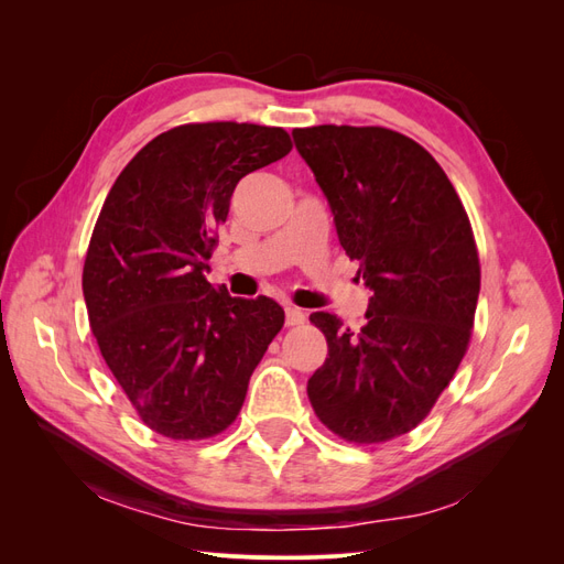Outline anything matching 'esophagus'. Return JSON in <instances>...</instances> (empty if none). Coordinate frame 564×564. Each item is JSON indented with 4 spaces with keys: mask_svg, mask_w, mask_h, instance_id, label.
<instances>
[{
    "mask_svg": "<svg viewBox=\"0 0 564 564\" xmlns=\"http://www.w3.org/2000/svg\"><path fill=\"white\" fill-rule=\"evenodd\" d=\"M305 322V313L299 308H286V324L289 327H296V324Z\"/></svg>",
    "mask_w": 564,
    "mask_h": 564,
    "instance_id": "esophagus-1",
    "label": "esophagus"
}]
</instances>
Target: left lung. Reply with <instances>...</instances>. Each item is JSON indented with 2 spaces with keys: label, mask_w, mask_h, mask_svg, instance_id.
<instances>
[{
  "label": "left lung",
  "mask_w": 564,
  "mask_h": 564,
  "mask_svg": "<svg viewBox=\"0 0 564 564\" xmlns=\"http://www.w3.org/2000/svg\"><path fill=\"white\" fill-rule=\"evenodd\" d=\"M292 135L371 292L357 332L311 315L329 357L308 398L338 437L386 442L429 416L466 355L480 294L470 220L431 152L398 131L322 124Z\"/></svg>",
  "instance_id": "1"
}]
</instances>
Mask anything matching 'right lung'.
I'll return each mask as SVG.
<instances>
[{"instance_id": "right-lung-1", "label": "right lung", "mask_w": 564, "mask_h": 564, "mask_svg": "<svg viewBox=\"0 0 564 564\" xmlns=\"http://www.w3.org/2000/svg\"><path fill=\"white\" fill-rule=\"evenodd\" d=\"M289 150L280 127L169 129L124 166L100 209L82 275L91 332L135 412L164 437L226 431L282 329L280 303L232 299L204 272L235 185Z\"/></svg>"}]
</instances>
